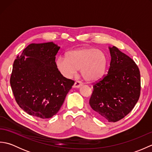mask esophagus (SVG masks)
I'll return each instance as SVG.
<instances>
[{
	"label": "esophagus",
	"instance_id": "esophagus-1",
	"mask_svg": "<svg viewBox=\"0 0 152 152\" xmlns=\"http://www.w3.org/2000/svg\"><path fill=\"white\" fill-rule=\"evenodd\" d=\"M82 83L80 82V81H76V82H75V83H74V84L73 86V88H80V86H82Z\"/></svg>",
	"mask_w": 152,
	"mask_h": 152
}]
</instances>
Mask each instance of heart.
Masks as SVG:
<instances>
[{
    "mask_svg": "<svg viewBox=\"0 0 152 152\" xmlns=\"http://www.w3.org/2000/svg\"><path fill=\"white\" fill-rule=\"evenodd\" d=\"M56 65L66 78H72L80 69L82 78L86 81L95 82L105 74L108 57L104 51L97 48H82L70 51L67 57H58Z\"/></svg>",
    "mask_w": 152,
    "mask_h": 152,
    "instance_id": "1",
    "label": "heart"
}]
</instances>
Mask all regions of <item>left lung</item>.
<instances>
[{
  "instance_id": "8db88e82",
  "label": "left lung",
  "mask_w": 152,
  "mask_h": 152,
  "mask_svg": "<svg viewBox=\"0 0 152 152\" xmlns=\"http://www.w3.org/2000/svg\"><path fill=\"white\" fill-rule=\"evenodd\" d=\"M108 74L93 85L89 104L99 117L116 122L127 115L140 94V70L134 61L118 48L109 47Z\"/></svg>"
}]
</instances>
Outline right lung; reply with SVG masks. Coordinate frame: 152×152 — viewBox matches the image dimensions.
I'll return each instance as SVG.
<instances>
[{
  "label": "right lung",
  "instance_id": "right-lung-1",
  "mask_svg": "<svg viewBox=\"0 0 152 152\" xmlns=\"http://www.w3.org/2000/svg\"><path fill=\"white\" fill-rule=\"evenodd\" d=\"M60 47L53 42L31 44L15 59L10 77L18 104L28 114L47 119L63 105L74 81L61 74L56 63Z\"/></svg>",
  "mask_w": 152,
  "mask_h": 152
}]
</instances>
